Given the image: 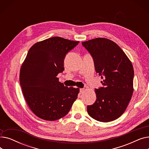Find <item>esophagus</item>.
I'll use <instances>...</instances> for the list:
<instances>
[{
  "mask_svg": "<svg viewBox=\"0 0 149 149\" xmlns=\"http://www.w3.org/2000/svg\"><path fill=\"white\" fill-rule=\"evenodd\" d=\"M84 88H81V89H80V92L81 93H83L84 92Z\"/></svg>",
  "mask_w": 149,
  "mask_h": 149,
  "instance_id": "esophagus-1",
  "label": "esophagus"
}]
</instances>
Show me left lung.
Instances as JSON below:
<instances>
[{"mask_svg":"<svg viewBox=\"0 0 149 149\" xmlns=\"http://www.w3.org/2000/svg\"><path fill=\"white\" fill-rule=\"evenodd\" d=\"M92 56L95 71L103 86L95 89L97 100L87 106L88 113L100 122L118 118L126 111L134 92V70L132 62L120 47L105 38L81 43Z\"/></svg>","mask_w":149,"mask_h":149,"instance_id":"left-lung-1","label":"left lung"}]
</instances>
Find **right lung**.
<instances>
[{
  "instance_id": "1",
  "label": "right lung",
  "mask_w": 149,
  "mask_h": 149,
  "mask_svg": "<svg viewBox=\"0 0 149 149\" xmlns=\"http://www.w3.org/2000/svg\"><path fill=\"white\" fill-rule=\"evenodd\" d=\"M79 42L53 37L31 47L22 65L19 80L23 96L37 116L55 121L69 112L80 89L58 81L66 54Z\"/></svg>"
}]
</instances>
